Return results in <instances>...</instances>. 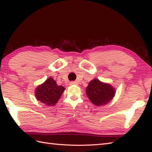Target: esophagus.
Segmentation results:
<instances>
[{
  "mask_svg": "<svg viewBox=\"0 0 152 152\" xmlns=\"http://www.w3.org/2000/svg\"><path fill=\"white\" fill-rule=\"evenodd\" d=\"M70 85H78V82H70Z\"/></svg>",
  "mask_w": 152,
  "mask_h": 152,
  "instance_id": "obj_1",
  "label": "esophagus"
}]
</instances>
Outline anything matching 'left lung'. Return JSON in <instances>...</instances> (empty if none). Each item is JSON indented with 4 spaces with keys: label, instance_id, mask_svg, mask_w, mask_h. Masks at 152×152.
Wrapping results in <instances>:
<instances>
[{
    "label": "left lung",
    "instance_id": "obj_1",
    "mask_svg": "<svg viewBox=\"0 0 152 152\" xmlns=\"http://www.w3.org/2000/svg\"><path fill=\"white\" fill-rule=\"evenodd\" d=\"M86 93L93 104L102 106L111 101L115 95V91L108 83H102L95 78L89 83Z\"/></svg>",
    "mask_w": 152,
    "mask_h": 152
}]
</instances>
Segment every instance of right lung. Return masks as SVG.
Listing matches in <instances>:
<instances>
[{
	"label": "right lung",
	"instance_id": "right-lung-1",
	"mask_svg": "<svg viewBox=\"0 0 152 152\" xmlns=\"http://www.w3.org/2000/svg\"><path fill=\"white\" fill-rule=\"evenodd\" d=\"M65 88L58 86L56 82L50 77L35 90V96L38 101L48 106H53L59 101Z\"/></svg>",
	"mask_w": 152,
	"mask_h": 152
}]
</instances>
